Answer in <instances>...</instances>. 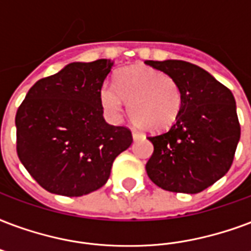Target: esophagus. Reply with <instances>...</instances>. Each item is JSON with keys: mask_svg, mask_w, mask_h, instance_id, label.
<instances>
[{"mask_svg": "<svg viewBox=\"0 0 251 251\" xmlns=\"http://www.w3.org/2000/svg\"><path fill=\"white\" fill-rule=\"evenodd\" d=\"M142 137H143V135L139 133V131H135V130H134V131H133V139H134V141H138V139H141Z\"/></svg>", "mask_w": 251, "mask_h": 251, "instance_id": "1", "label": "esophagus"}]
</instances>
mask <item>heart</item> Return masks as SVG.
<instances>
[{"label":"heart","mask_w":251,"mask_h":251,"mask_svg":"<svg viewBox=\"0 0 251 251\" xmlns=\"http://www.w3.org/2000/svg\"><path fill=\"white\" fill-rule=\"evenodd\" d=\"M106 112L120 116L125 102L135 125L150 133H159L176 124L184 105L180 84L158 70L131 67L117 77V85L105 81L100 91Z\"/></svg>","instance_id":"obj_1"}]
</instances>
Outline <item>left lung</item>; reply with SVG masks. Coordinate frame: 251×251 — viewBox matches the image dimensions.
I'll return each mask as SVG.
<instances>
[{"mask_svg":"<svg viewBox=\"0 0 251 251\" xmlns=\"http://www.w3.org/2000/svg\"><path fill=\"white\" fill-rule=\"evenodd\" d=\"M180 84L184 105L167 131L147 137L154 152L146 163L151 181L170 192L199 194L229 171L241 127L234 96L205 70L183 60H146Z\"/></svg>","mask_w":251,"mask_h":251,"instance_id":"1","label":"left lung"}]
</instances>
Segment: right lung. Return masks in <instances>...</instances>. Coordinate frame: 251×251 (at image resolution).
<instances>
[{"mask_svg":"<svg viewBox=\"0 0 251 251\" xmlns=\"http://www.w3.org/2000/svg\"><path fill=\"white\" fill-rule=\"evenodd\" d=\"M112 66L109 59L71 63L38 80L19 105L17 154L51 194L77 198L101 188L133 142L127 127L102 117L100 91Z\"/></svg>","mask_w":251,"mask_h":251,"instance_id":"1","label":"right lung"}]
</instances>
